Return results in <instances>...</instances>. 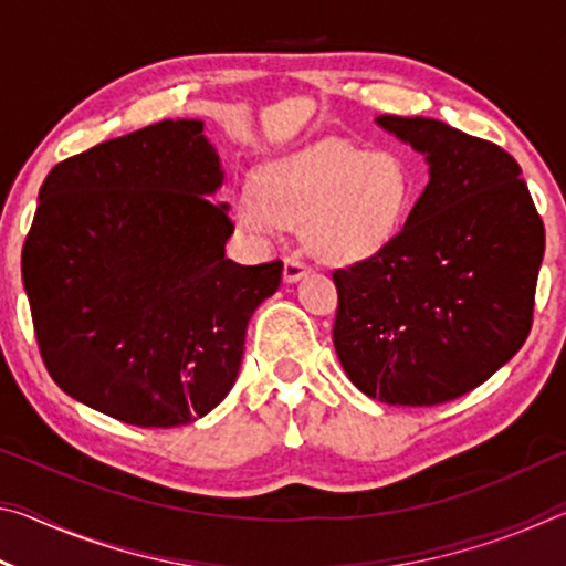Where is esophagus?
<instances>
[{
  "label": "esophagus",
  "mask_w": 566,
  "mask_h": 566,
  "mask_svg": "<svg viewBox=\"0 0 566 566\" xmlns=\"http://www.w3.org/2000/svg\"><path fill=\"white\" fill-rule=\"evenodd\" d=\"M306 272H310V266H306L300 256H286L284 260V282L302 280Z\"/></svg>",
  "instance_id": "34e87169"
}]
</instances>
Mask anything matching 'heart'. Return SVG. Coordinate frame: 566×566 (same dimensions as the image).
Returning <instances> with one entry per match:
<instances>
[{
    "mask_svg": "<svg viewBox=\"0 0 566 566\" xmlns=\"http://www.w3.org/2000/svg\"><path fill=\"white\" fill-rule=\"evenodd\" d=\"M411 197L409 169L395 151L322 142L260 167L254 189L234 195L232 219L254 242L302 227L317 260L352 266L395 242Z\"/></svg>",
    "mask_w": 566,
    "mask_h": 566,
    "instance_id": "obj_1",
    "label": "heart"
}]
</instances>
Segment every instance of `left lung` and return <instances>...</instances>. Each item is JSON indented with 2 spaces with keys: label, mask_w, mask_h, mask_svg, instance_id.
Returning a JSON list of instances; mask_svg holds the SVG:
<instances>
[{
  "label": "left lung",
  "mask_w": 566,
  "mask_h": 566,
  "mask_svg": "<svg viewBox=\"0 0 566 566\" xmlns=\"http://www.w3.org/2000/svg\"><path fill=\"white\" fill-rule=\"evenodd\" d=\"M377 124L424 155L429 185L385 252L332 274V339L364 395L432 407L472 391L520 352L544 224L502 147L427 117L381 114Z\"/></svg>",
  "instance_id": "left-lung-1"
}]
</instances>
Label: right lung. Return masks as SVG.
I'll use <instances>...</instances> for the list:
<instances>
[{"label":"right lung","instance_id":"right-lung-1","mask_svg":"<svg viewBox=\"0 0 566 566\" xmlns=\"http://www.w3.org/2000/svg\"><path fill=\"white\" fill-rule=\"evenodd\" d=\"M224 185L205 122L165 119L46 175L22 282L52 379L134 427H179L234 387L247 324L282 262L227 260Z\"/></svg>","mask_w":566,"mask_h":566}]
</instances>
